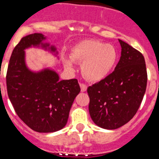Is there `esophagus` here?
Instances as JSON below:
<instances>
[{"instance_id":"34e87169","label":"esophagus","mask_w":159,"mask_h":159,"mask_svg":"<svg viewBox=\"0 0 159 159\" xmlns=\"http://www.w3.org/2000/svg\"><path fill=\"white\" fill-rule=\"evenodd\" d=\"M80 87H81V91L82 92H85L87 90V85L85 84H84V83H81L80 84Z\"/></svg>"}]
</instances>
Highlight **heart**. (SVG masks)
Instances as JSON below:
<instances>
[{
    "mask_svg": "<svg viewBox=\"0 0 159 159\" xmlns=\"http://www.w3.org/2000/svg\"><path fill=\"white\" fill-rule=\"evenodd\" d=\"M70 57L74 62L82 64L81 71L86 79L96 82L110 74L118 56L113 46L95 39H85L74 47ZM64 65L68 69L74 68L70 60H64Z\"/></svg>",
    "mask_w": 159,
    "mask_h": 159,
    "instance_id": "b5f03b06",
    "label": "heart"
}]
</instances>
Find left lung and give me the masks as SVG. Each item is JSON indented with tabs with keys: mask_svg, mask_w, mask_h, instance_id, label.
Listing matches in <instances>:
<instances>
[{
	"mask_svg": "<svg viewBox=\"0 0 159 159\" xmlns=\"http://www.w3.org/2000/svg\"><path fill=\"white\" fill-rule=\"evenodd\" d=\"M121 57L115 70L87 89L93 122L107 130L122 127L136 114L146 91L148 75L142 53L119 39Z\"/></svg>",
	"mask_w": 159,
	"mask_h": 159,
	"instance_id": "obj_1",
	"label": "left lung"
}]
</instances>
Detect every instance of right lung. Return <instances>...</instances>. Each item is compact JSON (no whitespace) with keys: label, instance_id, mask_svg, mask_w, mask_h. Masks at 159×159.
I'll return each mask as SVG.
<instances>
[{"label":"right lung","instance_id":"obj_1","mask_svg":"<svg viewBox=\"0 0 159 159\" xmlns=\"http://www.w3.org/2000/svg\"><path fill=\"white\" fill-rule=\"evenodd\" d=\"M46 39L41 33L21 38L12 52L6 76L7 95L17 115L39 133L65 127L74 100L81 91L77 79L60 81L58 74L50 68L37 72L28 68L25 49L41 47L57 54L54 46L43 43Z\"/></svg>","mask_w":159,"mask_h":159}]
</instances>
